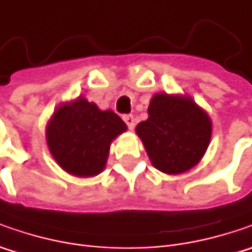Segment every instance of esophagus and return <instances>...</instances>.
Instances as JSON below:
<instances>
[{"label": "esophagus", "mask_w": 252, "mask_h": 252, "mask_svg": "<svg viewBox=\"0 0 252 252\" xmlns=\"http://www.w3.org/2000/svg\"><path fill=\"white\" fill-rule=\"evenodd\" d=\"M123 121L127 125V127H129L130 130L134 127V118H133L131 115H125V116H123Z\"/></svg>", "instance_id": "34e87169"}]
</instances>
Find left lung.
<instances>
[{
    "instance_id": "left-lung-1",
    "label": "left lung",
    "mask_w": 252,
    "mask_h": 252,
    "mask_svg": "<svg viewBox=\"0 0 252 252\" xmlns=\"http://www.w3.org/2000/svg\"><path fill=\"white\" fill-rule=\"evenodd\" d=\"M151 164L177 175L193 168L208 150L212 119L189 95L158 92L151 98L147 121L136 126Z\"/></svg>"
}]
</instances>
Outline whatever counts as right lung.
Returning a JSON list of instances; mask_svg holds the SVG:
<instances>
[{
	"label": "right lung",
	"instance_id": "add662e5",
	"mask_svg": "<svg viewBox=\"0 0 252 252\" xmlns=\"http://www.w3.org/2000/svg\"><path fill=\"white\" fill-rule=\"evenodd\" d=\"M126 123L113 111H101L84 96L60 103L46 126V141L54 161L67 174L88 178L105 169L111 143Z\"/></svg>",
	"mask_w": 252,
	"mask_h": 252
}]
</instances>
